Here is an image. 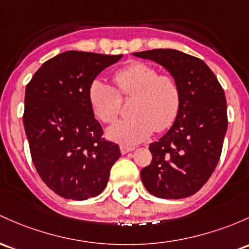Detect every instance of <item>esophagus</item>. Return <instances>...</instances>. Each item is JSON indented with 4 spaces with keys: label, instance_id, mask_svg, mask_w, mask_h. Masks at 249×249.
<instances>
[{
    "label": "esophagus",
    "instance_id": "obj_1",
    "mask_svg": "<svg viewBox=\"0 0 249 249\" xmlns=\"http://www.w3.org/2000/svg\"><path fill=\"white\" fill-rule=\"evenodd\" d=\"M133 150H135V147H132V146H124V145L120 146V152H122V155L127 154V152L133 151Z\"/></svg>",
    "mask_w": 249,
    "mask_h": 249
}]
</instances>
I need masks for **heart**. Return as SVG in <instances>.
Instances as JSON below:
<instances>
[{
  "label": "heart",
  "mask_w": 249,
  "mask_h": 249,
  "mask_svg": "<svg viewBox=\"0 0 249 249\" xmlns=\"http://www.w3.org/2000/svg\"><path fill=\"white\" fill-rule=\"evenodd\" d=\"M114 81L117 89L97 79L89 89L94 114L106 124L119 116L122 97L133 98L132 116L108 127V138L123 145H135L149 138L154 130L163 132L174 124L181 107V89L173 76L160 74L151 65L136 61L116 72Z\"/></svg>",
  "instance_id": "1"
}]
</instances>
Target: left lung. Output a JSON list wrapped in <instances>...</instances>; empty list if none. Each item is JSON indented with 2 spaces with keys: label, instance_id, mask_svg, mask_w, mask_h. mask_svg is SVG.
I'll return each mask as SVG.
<instances>
[{
  "label": "left lung",
  "instance_id": "1",
  "mask_svg": "<svg viewBox=\"0 0 249 249\" xmlns=\"http://www.w3.org/2000/svg\"><path fill=\"white\" fill-rule=\"evenodd\" d=\"M133 55L162 65L181 89L178 116L150 144L152 160L142 169V182L156 197H188L203 187L220 160L228 126L225 92L206 62L189 54L152 49Z\"/></svg>",
  "mask_w": 249,
  "mask_h": 249
}]
</instances>
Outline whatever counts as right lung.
<instances>
[{"mask_svg":"<svg viewBox=\"0 0 249 249\" xmlns=\"http://www.w3.org/2000/svg\"><path fill=\"white\" fill-rule=\"evenodd\" d=\"M122 56L67 51L47 60L27 85L23 125L33 163L61 197L83 201L99 195L120 157L119 146L103 138L89 89Z\"/></svg>","mask_w":249,"mask_h":249,"instance_id":"1","label":"right lung"}]
</instances>
